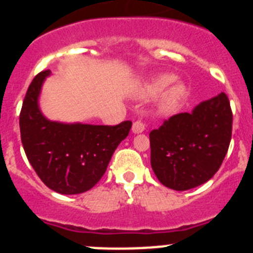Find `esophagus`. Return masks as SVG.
<instances>
[{
    "label": "esophagus",
    "mask_w": 253,
    "mask_h": 253,
    "mask_svg": "<svg viewBox=\"0 0 253 253\" xmlns=\"http://www.w3.org/2000/svg\"><path fill=\"white\" fill-rule=\"evenodd\" d=\"M144 129H146V125H144V123H143L142 120H137V122L133 124V128H131V130H133V133L138 134V133H142Z\"/></svg>",
    "instance_id": "esophagus-1"
}]
</instances>
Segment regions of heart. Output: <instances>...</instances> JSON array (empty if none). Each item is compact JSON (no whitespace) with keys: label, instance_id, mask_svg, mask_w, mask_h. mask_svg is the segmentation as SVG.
<instances>
[{"label":"heart","instance_id":"b5f03b06","mask_svg":"<svg viewBox=\"0 0 253 253\" xmlns=\"http://www.w3.org/2000/svg\"><path fill=\"white\" fill-rule=\"evenodd\" d=\"M175 76L173 75H161L158 77L153 78L151 82L146 84L142 95L143 97H154V96L160 95L161 92L166 90L167 87L175 81ZM186 87L182 84H176L165 93V96L161 100L160 110L163 114L172 113L173 110L177 109L178 105L184 101L186 97Z\"/></svg>","mask_w":253,"mask_h":253}]
</instances>
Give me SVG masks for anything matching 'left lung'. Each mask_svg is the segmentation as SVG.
Segmentation results:
<instances>
[{
  "mask_svg": "<svg viewBox=\"0 0 253 253\" xmlns=\"http://www.w3.org/2000/svg\"><path fill=\"white\" fill-rule=\"evenodd\" d=\"M232 123L229 100L220 92L152 130L151 165L161 184L184 191L213 177L231 143Z\"/></svg>",
  "mask_w": 253,
  "mask_h": 253,
  "instance_id": "left-lung-1",
  "label": "left lung"
}]
</instances>
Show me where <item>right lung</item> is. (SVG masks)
<instances>
[{"instance_id":"add662e5","label":"right lung","mask_w":253,"mask_h":253,"mask_svg":"<svg viewBox=\"0 0 253 253\" xmlns=\"http://www.w3.org/2000/svg\"><path fill=\"white\" fill-rule=\"evenodd\" d=\"M50 71L35 76L20 113V133L29 162L55 193L75 195L90 190L104 176L111 156L128 137L131 122L118 125L50 122L39 109L40 90Z\"/></svg>"}]
</instances>
